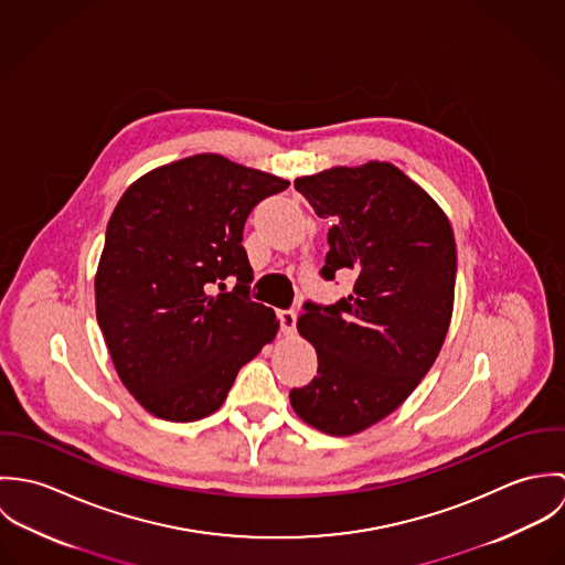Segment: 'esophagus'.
Masks as SVG:
<instances>
[{
  "label": "esophagus",
  "instance_id": "esophagus-1",
  "mask_svg": "<svg viewBox=\"0 0 565 565\" xmlns=\"http://www.w3.org/2000/svg\"><path fill=\"white\" fill-rule=\"evenodd\" d=\"M296 311L287 309V311H278V322H280V330L285 334H294L296 332Z\"/></svg>",
  "mask_w": 565,
  "mask_h": 565
}]
</instances>
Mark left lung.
I'll list each match as a JSON object with an SVG mask.
<instances>
[{
    "instance_id": "1",
    "label": "left lung",
    "mask_w": 565,
    "mask_h": 565,
    "mask_svg": "<svg viewBox=\"0 0 565 565\" xmlns=\"http://www.w3.org/2000/svg\"><path fill=\"white\" fill-rule=\"evenodd\" d=\"M294 186L330 217L323 280L354 274L348 298L305 302L298 330L318 376L291 390L294 411L328 435H354L411 396L446 339L457 245L435 200L392 162L332 167Z\"/></svg>"
}]
</instances>
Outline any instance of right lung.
I'll use <instances>...</instances> for the list:
<instances>
[{"label": "right lung", "instance_id": "add662e5", "mask_svg": "<svg viewBox=\"0 0 565 565\" xmlns=\"http://www.w3.org/2000/svg\"><path fill=\"white\" fill-rule=\"evenodd\" d=\"M287 186L220 154H195L146 173L117 202L95 311L121 383L152 415H211L276 337L274 311L249 300L243 226L260 200Z\"/></svg>", "mask_w": 565, "mask_h": 565}]
</instances>
